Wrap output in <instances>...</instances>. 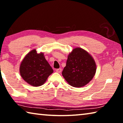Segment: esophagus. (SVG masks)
Wrapping results in <instances>:
<instances>
[{
	"mask_svg": "<svg viewBox=\"0 0 123 123\" xmlns=\"http://www.w3.org/2000/svg\"><path fill=\"white\" fill-rule=\"evenodd\" d=\"M61 71H62L61 68H59V69H56V72L57 73H61Z\"/></svg>",
	"mask_w": 123,
	"mask_h": 123,
	"instance_id": "34e87169",
	"label": "esophagus"
}]
</instances>
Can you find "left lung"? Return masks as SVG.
<instances>
[{
    "mask_svg": "<svg viewBox=\"0 0 123 123\" xmlns=\"http://www.w3.org/2000/svg\"><path fill=\"white\" fill-rule=\"evenodd\" d=\"M96 69V63L90 54L81 48H76L68 55L62 74L70 86L81 87L91 81Z\"/></svg>",
    "mask_w": 123,
    "mask_h": 123,
    "instance_id": "8db88e82",
    "label": "left lung"
}]
</instances>
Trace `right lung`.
Wrapping results in <instances>:
<instances>
[{
  "label": "right lung",
  "mask_w": 123,
  "mask_h": 123,
  "mask_svg": "<svg viewBox=\"0 0 123 123\" xmlns=\"http://www.w3.org/2000/svg\"><path fill=\"white\" fill-rule=\"evenodd\" d=\"M53 72L44 54L37 53L36 49L26 54L19 67L20 76L25 81L34 87L44 84Z\"/></svg>",
  "instance_id": "1"
}]
</instances>
